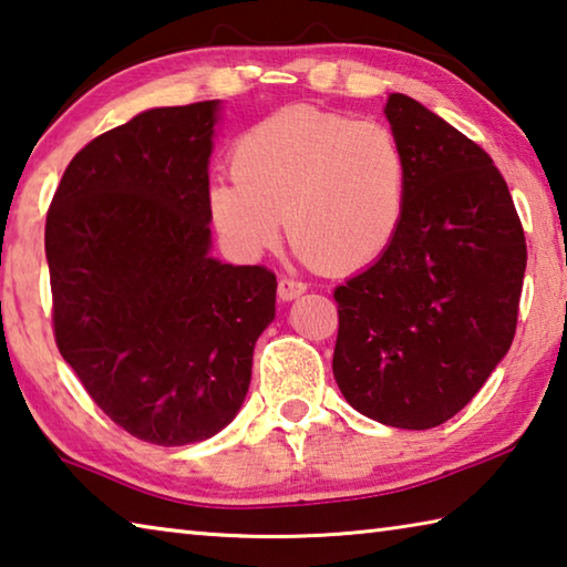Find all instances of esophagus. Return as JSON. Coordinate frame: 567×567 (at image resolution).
<instances>
[{
    "instance_id": "esophagus-1",
    "label": "esophagus",
    "mask_w": 567,
    "mask_h": 567,
    "mask_svg": "<svg viewBox=\"0 0 567 567\" xmlns=\"http://www.w3.org/2000/svg\"><path fill=\"white\" fill-rule=\"evenodd\" d=\"M303 291H306V284L296 281V278H281V281H278V299L281 301L299 299Z\"/></svg>"
}]
</instances>
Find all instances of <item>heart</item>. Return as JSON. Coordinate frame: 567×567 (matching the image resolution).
<instances>
[{"mask_svg":"<svg viewBox=\"0 0 567 567\" xmlns=\"http://www.w3.org/2000/svg\"><path fill=\"white\" fill-rule=\"evenodd\" d=\"M234 178L208 186V216L234 254L278 244L284 216L296 251L331 274L371 266L399 236L409 158L389 126L296 106L236 138Z\"/></svg>","mask_w":567,"mask_h":567,"instance_id":"1","label":"heart"}]
</instances>
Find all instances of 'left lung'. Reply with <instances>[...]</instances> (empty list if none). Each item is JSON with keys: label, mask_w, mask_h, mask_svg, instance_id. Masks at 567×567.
Wrapping results in <instances>:
<instances>
[{"label": "left lung", "mask_w": 567, "mask_h": 567, "mask_svg": "<svg viewBox=\"0 0 567 567\" xmlns=\"http://www.w3.org/2000/svg\"><path fill=\"white\" fill-rule=\"evenodd\" d=\"M409 158L403 226L333 291L336 383L355 411L425 431L453 419L508 353L525 234L493 158L405 94L385 104Z\"/></svg>", "instance_id": "obj_1"}]
</instances>
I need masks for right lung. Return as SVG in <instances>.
I'll list each match as a JSON object with an SVG mask.
<instances>
[{
    "label": "right lung",
    "mask_w": 567,
    "mask_h": 567,
    "mask_svg": "<svg viewBox=\"0 0 567 567\" xmlns=\"http://www.w3.org/2000/svg\"><path fill=\"white\" fill-rule=\"evenodd\" d=\"M218 102L158 106L89 142L47 214L54 339L138 441L186 445L236 419L276 276L221 264L208 228Z\"/></svg>",
    "instance_id": "obj_1"
}]
</instances>
